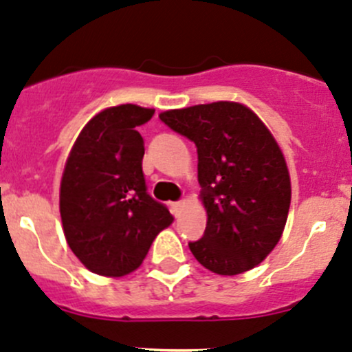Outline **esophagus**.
<instances>
[{
	"instance_id": "1",
	"label": "esophagus",
	"mask_w": 352,
	"mask_h": 352,
	"mask_svg": "<svg viewBox=\"0 0 352 352\" xmlns=\"http://www.w3.org/2000/svg\"><path fill=\"white\" fill-rule=\"evenodd\" d=\"M182 206H184V202L182 201H177V202H170V209H172V212L173 214H179L180 212V209H182Z\"/></svg>"
}]
</instances>
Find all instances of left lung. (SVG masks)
<instances>
[{"label":"left lung","instance_id":"obj_1","mask_svg":"<svg viewBox=\"0 0 352 352\" xmlns=\"http://www.w3.org/2000/svg\"><path fill=\"white\" fill-rule=\"evenodd\" d=\"M197 148V180L208 212L204 235L189 248L221 276L261 264L285 230L291 202L281 148L261 119L236 102H212L160 113Z\"/></svg>","mask_w":352,"mask_h":352}]
</instances>
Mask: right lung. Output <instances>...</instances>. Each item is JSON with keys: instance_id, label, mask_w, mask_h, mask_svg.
<instances>
[{"instance_id": "add662e5", "label": "right lung", "mask_w": 352, "mask_h": 352, "mask_svg": "<svg viewBox=\"0 0 352 352\" xmlns=\"http://www.w3.org/2000/svg\"><path fill=\"white\" fill-rule=\"evenodd\" d=\"M153 113L133 104L102 110L67 156L59 192L63 230L73 254L95 274L133 272L173 221L144 182V141L138 127Z\"/></svg>"}]
</instances>
